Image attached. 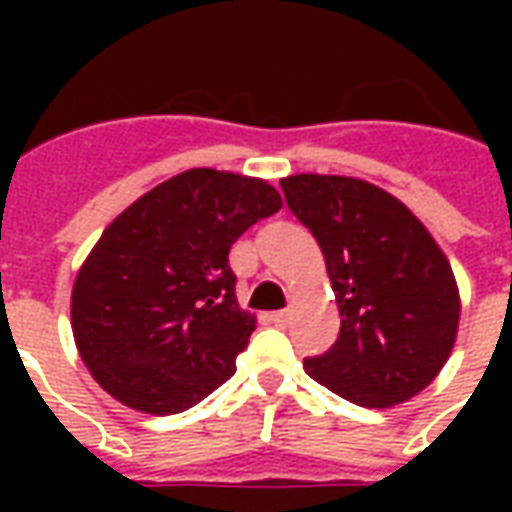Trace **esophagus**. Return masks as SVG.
I'll return each mask as SVG.
<instances>
[{"instance_id": "obj_1", "label": "esophagus", "mask_w": 512, "mask_h": 512, "mask_svg": "<svg viewBox=\"0 0 512 512\" xmlns=\"http://www.w3.org/2000/svg\"><path fill=\"white\" fill-rule=\"evenodd\" d=\"M271 318V323H277V326H288L290 321V310H277V312H271L268 315Z\"/></svg>"}]
</instances>
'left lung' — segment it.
<instances>
[{
    "instance_id": "1",
    "label": "left lung",
    "mask_w": 512,
    "mask_h": 512,
    "mask_svg": "<svg viewBox=\"0 0 512 512\" xmlns=\"http://www.w3.org/2000/svg\"><path fill=\"white\" fill-rule=\"evenodd\" d=\"M282 191L321 246L340 337L304 359L318 384L356 406L386 408L422 392L447 362L461 299L425 224L373 183L290 175Z\"/></svg>"
}]
</instances>
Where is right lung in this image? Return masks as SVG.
I'll use <instances>...</instances> for the list:
<instances>
[{"instance_id": "add662e5", "label": "right lung", "mask_w": 512, "mask_h": 512, "mask_svg": "<svg viewBox=\"0 0 512 512\" xmlns=\"http://www.w3.org/2000/svg\"><path fill=\"white\" fill-rule=\"evenodd\" d=\"M282 197L266 180L189 169L109 224L73 282L84 365L123 406L180 414L235 373L255 318L235 301L230 246Z\"/></svg>"}]
</instances>
